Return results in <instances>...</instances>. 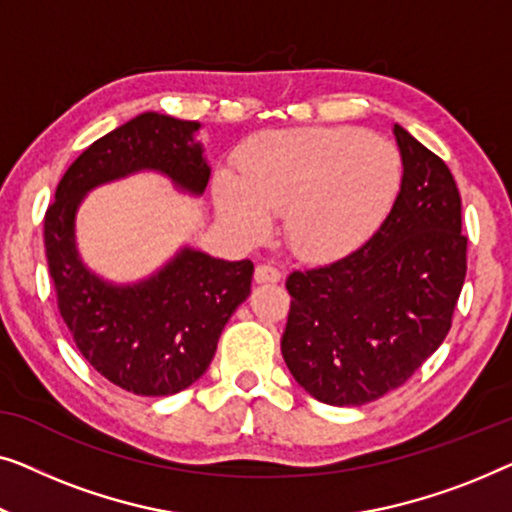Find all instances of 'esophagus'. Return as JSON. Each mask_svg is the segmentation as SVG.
Here are the masks:
<instances>
[{"mask_svg":"<svg viewBox=\"0 0 512 512\" xmlns=\"http://www.w3.org/2000/svg\"><path fill=\"white\" fill-rule=\"evenodd\" d=\"M283 273L271 264H257L255 269V283H280Z\"/></svg>","mask_w":512,"mask_h":512,"instance_id":"esophagus-1","label":"esophagus"}]
</instances>
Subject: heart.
Listing matches in <instances>:
<instances>
[{
	"label": "heart",
	"instance_id": "1",
	"mask_svg": "<svg viewBox=\"0 0 512 512\" xmlns=\"http://www.w3.org/2000/svg\"><path fill=\"white\" fill-rule=\"evenodd\" d=\"M236 171L213 185L225 225L241 241H259L269 215H283L294 255L327 262L357 250L383 225L403 167L390 141L364 129L304 127L253 136Z\"/></svg>",
	"mask_w": 512,
	"mask_h": 512
}]
</instances>
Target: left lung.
Masks as SVG:
<instances>
[{"label":"left lung","mask_w":512,"mask_h":512,"mask_svg":"<svg viewBox=\"0 0 512 512\" xmlns=\"http://www.w3.org/2000/svg\"><path fill=\"white\" fill-rule=\"evenodd\" d=\"M394 136L401 190L378 232L285 283L283 359L329 406H362L406 383L448 336L466 278L462 199L448 164L401 125Z\"/></svg>","instance_id":"left-lung-1"}]
</instances>
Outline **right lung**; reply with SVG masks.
<instances>
[{
	"mask_svg": "<svg viewBox=\"0 0 512 512\" xmlns=\"http://www.w3.org/2000/svg\"><path fill=\"white\" fill-rule=\"evenodd\" d=\"M199 122L141 113L76 157L43 220L57 308L95 371L141 397H169L204 376L227 320L250 294V259L225 262L183 248L134 285H113L81 262L76 211L92 187L157 171L190 194L206 190L211 167L194 141Z\"/></svg>",
	"mask_w": 512,
	"mask_h": 512,
	"instance_id": "add662e5",
	"label": "right lung"
}]
</instances>
